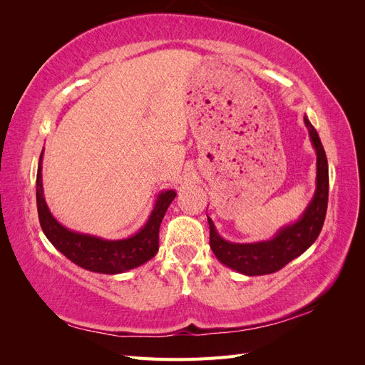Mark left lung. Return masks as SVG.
Here are the masks:
<instances>
[{
  "instance_id": "8db88e82",
  "label": "left lung",
  "mask_w": 365,
  "mask_h": 365,
  "mask_svg": "<svg viewBox=\"0 0 365 365\" xmlns=\"http://www.w3.org/2000/svg\"><path fill=\"white\" fill-rule=\"evenodd\" d=\"M304 125L317 152V187L314 197L295 222L282 227L272 239L254 244H235L220 237L213 220L207 216L210 248L225 267L245 275L272 274L303 254L317 240L327 212L329 168L322 140L307 115H304Z\"/></svg>"
}]
</instances>
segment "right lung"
<instances>
[{
  "label": "right lung",
  "mask_w": 365,
  "mask_h": 365,
  "mask_svg": "<svg viewBox=\"0 0 365 365\" xmlns=\"http://www.w3.org/2000/svg\"><path fill=\"white\" fill-rule=\"evenodd\" d=\"M42 158L39 157L36 175V204L39 224L53 247L81 268L98 274H121L146 263L158 252L161 220L175 200V190H164L157 196L148 222L135 235L126 239L108 240L93 235L77 233L58 222L50 213L42 189Z\"/></svg>",
  "instance_id": "add662e5"
}]
</instances>
